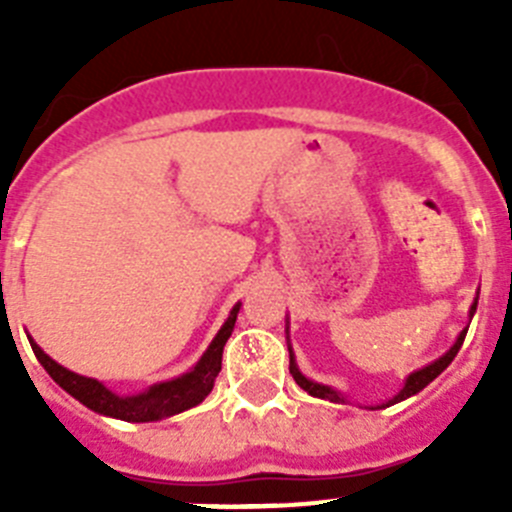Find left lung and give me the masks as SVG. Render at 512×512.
<instances>
[{
    "label": "left lung",
    "instance_id": "1",
    "mask_svg": "<svg viewBox=\"0 0 512 512\" xmlns=\"http://www.w3.org/2000/svg\"><path fill=\"white\" fill-rule=\"evenodd\" d=\"M477 300H479V292H477ZM477 300L472 302V310H469V320H472L474 312H477ZM467 330L469 328L461 330L454 346H451L449 351H446V354L441 356V359H436V361H433V364L423 366V369H418V372L410 374V377L405 379V387H402V390L397 392V395L392 397L390 402H384V405H377V408H390V405H395V402L408 400V397L418 395V392L423 390V387H428V384H431L433 379H436L438 374H441L443 369H446V366L451 364V361H454V356L459 354V348H461V343H464V336H467ZM289 374L295 377V382L300 384V387L307 392V395L320 397V400H330V402H346V400H343L341 392L333 390V387H328V384H318V382H312V379H307L305 374H302L300 369H297V361H295V354H292V348H289Z\"/></svg>",
    "mask_w": 512,
    "mask_h": 512
}]
</instances>
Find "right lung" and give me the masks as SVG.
I'll return each mask as SVG.
<instances>
[{
  "label": "right lung",
  "instance_id": "right-lung-1",
  "mask_svg": "<svg viewBox=\"0 0 512 512\" xmlns=\"http://www.w3.org/2000/svg\"><path fill=\"white\" fill-rule=\"evenodd\" d=\"M238 310H241V302L230 310L228 320L223 323V328L217 330V336L212 338L210 348L194 364L192 372L171 379V382L151 384L146 392L130 397L115 395V392L107 390L97 379L69 372L66 366H61L58 361H53L51 356L45 354L38 343L30 341V346H33V354L38 356L45 372L53 377V382L58 387H63L71 397H76L81 405H87L89 410H94L99 415H107V418L128 420V423H151V420L171 418L176 413H184V410L200 405L210 395L212 387H215V377L220 374V366H223V348L235 328Z\"/></svg>",
  "mask_w": 512,
  "mask_h": 512
}]
</instances>
